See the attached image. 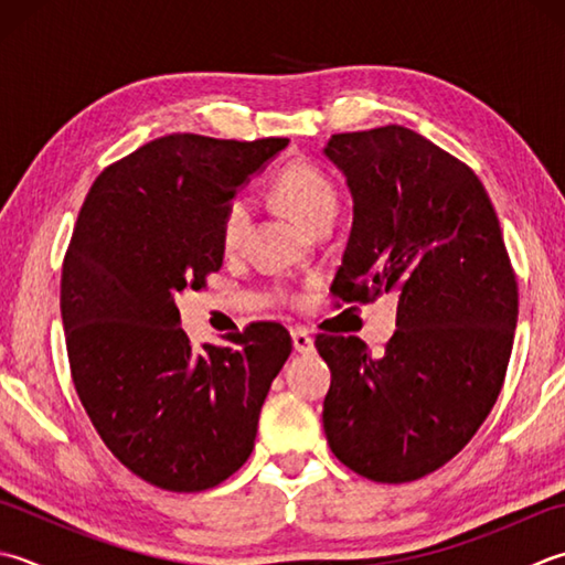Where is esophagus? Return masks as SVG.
Segmentation results:
<instances>
[{
	"label": "esophagus",
	"mask_w": 565,
	"mask_h": 565,
	"mask_svg": "<svg viewBox=\"0 0 565 565\" xmlns=\"http://www.w3.org/2000/svg\"><path fill=\"white\" fill-rule=\"evenodd\" d=\"M291 338H294L296 352H301V355H308V352H313V338H311V333H308V330L296 328L294 333H291Z\"/></svg>",
	"instance_id": "esophagus-1"
}]
</instances>
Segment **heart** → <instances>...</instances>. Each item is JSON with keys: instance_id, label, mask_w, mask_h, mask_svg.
I'll return each mask as SVG.
<instances>
[{"instance_id": "heart-1", "label": "heart", "mask_w": 565, "mask_h": 565, "mask_svg": "<svg viewBox=\"0 0 565 565\" xmlns=\"http://www.w3.org/2000/svg\"><path fill=\"white\" fill-rule=\"evenodd\" d=\"M274 195L279 203L291 210L308 227H318L320 223H330L338 207L335 185L328 175L313 163L294 161L276 173ZM252 225V205L245 195H235L225 205L223 223H220V239L227 252H235L245 245L247 232Z\"/></svg>"}]
</instances>
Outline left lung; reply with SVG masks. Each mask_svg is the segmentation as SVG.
<instances>
[{
    "label": "left lung",
    "instance_id": "8db88e82",
    "mask_svg": "<svg viewBox=\"0 0 565 565\" xmlns=\"http://www.w3.org/2000/svg\"><path fill=\"white\" fill-rule=\"evenodd\" d=\"M352 230L333 281L345 303L396 296L382 355L360 338H316L330 367L323 428L335 458L374 482L444 468L502 392L519 291L500 220L470 166L414 129L333 135Z\"/></svg>",
    "mask_w": 565,
    "mask_h": 565
}]
</instances>
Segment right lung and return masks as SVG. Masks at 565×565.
Listing matches in <instances>:
<instances>
[{
	"label": "right lung",
	"instance_id": "add662e5",
	"mask_svg": "<svg viewBox=\"0 0 565 565\" xmlns=\"http://www.w3.org/2000/svg\"><path fill=\"white\" fill-rule=\"evenodd\" d=\"M289 139L169 135L97 175L61 276L75 392L137 478L203 492L245 466L291 335L259 320L193 350L175 296L223 267L225 205Z\"/></svg>",
	"mask_w": 565,
	"mask_h": 565
}]
</instances>
